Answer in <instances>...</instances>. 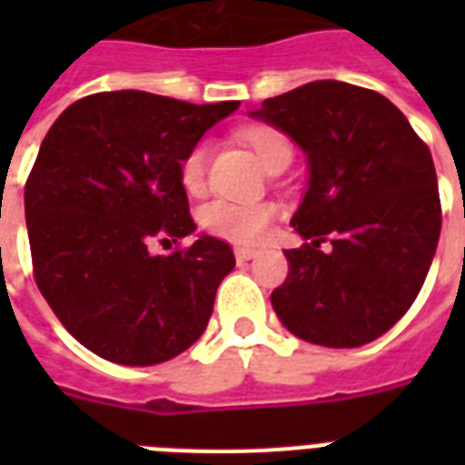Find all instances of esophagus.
Wrapping results in <instances>:
<instances>
[{
    "label": "esophagus",
    "mask_w": 465,
    "mask_h": 465,
    "mask_svg": "<svg viewBox=\"0 0 465 465\" xmlns=\"http://www.w3.org/2000/svg\"><path fill=\"white\" fill-rule=\"evenodd\" d=\"M233 255H236V262H246L251 261V258H255V251L253 248H236Z\"/></svg>",
    "instance_id": "34e87169"
}]
</instances>
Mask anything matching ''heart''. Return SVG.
I'll return each mask as SVG.
<instances>
[{"label": "heart", "instance_id": "heart-1", "mask_svg": "<svg viewBox=\"0 0 465 465\" xmlns=\"http://www.w3.org/2000/svg\"><path fill=\"white\" fill-rule=\"evenodd\" d=\"M241 140L253 149V154L261 159L265 168L282 154L292 152L290 140L277 127L270 125H248L241 130ZM178 178L188 193L197 195L203 193L204 178H207V144L197 142L183 154L178 163ZM277 217V207L268 200L258 203H229V200H214L203 210V226L219 239L233 241V243H258L265 239L272 219Z\"/></svg>", "mask_w": 465, "mask_h": 465}]
</instances>
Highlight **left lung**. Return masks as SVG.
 I'll list each match as a JSON object with an SVG mask.
<instances>
[{"label": "left lung", "instance_id": "obj_1", "mask_svg": "<svg viewBox=\"0 0 465 465\" xmlns=\"http://www.w3.org/2000/svg\"><path fill=\"white\" fill-rule=\"evenodd\" d=\"M309 156L311 181L270 294L287 331L323 347H360L405 316L441 232L430 147L389 98L345 82H311L255 111ZM323 242L328 249H321Z\"/></svg>", "mask_w": 465, "mask_h": 465}]
</instances>
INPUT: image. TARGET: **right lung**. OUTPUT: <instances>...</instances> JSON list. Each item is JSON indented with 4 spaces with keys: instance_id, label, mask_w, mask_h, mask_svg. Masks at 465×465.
Listing matches in <instances>:
<instances>
[{
    "instance_id": "add662e5",
    "label": "right lung",
    "mask_w": 465,
    "mask_h": 465,
    "mask_svg": "<svg viewBox=\"0 0 465 465\" xmlns=\"http://www.w3.org/2000/svg\"><path fill=\"white\" fill-rule=\"evenodd\" d=\"M239 101L195 105L101 91L47 130L25 181L33 277L60 323L98 357L149 367L188 350L236 261L195 232L178 163ZM154 242L176 243L168 256Z\"/></svg>"
}]
</instances>
